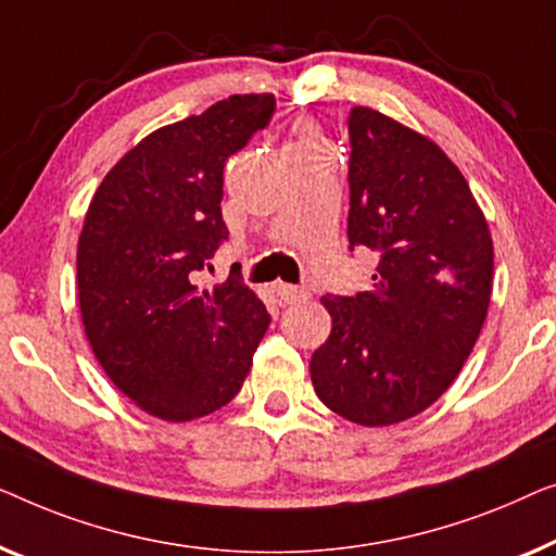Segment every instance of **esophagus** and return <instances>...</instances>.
<instances>
[{
    "instance_id": "esophagus-1",
    "label": "esophagus",
    "mask_w": 556,
    "mask_h": 556,
    "mask_svg": "<svg viewBox=\"0 0 556 556\" xmlns=\"http://www.w3.org/2000/svg\"><path fill=\"white\" fill-rule=\"evenodd\" d=\"M277 292L281 300H285L287 304H302L309 300V292L304 287H294V285H279Z\"/></svg>"
}]
</instances>
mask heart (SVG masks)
<instances>
[{
    "label": "heart",
    "instance_id": "heart-1",
    "mask_svg": "<svg viewBox=\"0 0 556 556\" xmlns=\"http://www.w3.org/2000/svg\"><path fill=\"white\" fill-rule=\"evenodd\" d=\"M315 146H317V143H315V140H309V138H307V140H302V143H300V146H296V148H315Z\"/></svg>",
    "mask_w": 556,
    "mask_h": 556
}]
</instances>
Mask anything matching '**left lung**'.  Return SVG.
Masks as SVG:
<instances>
[{
  "label": "left lung",
  "instance_id": "obj_1",
  "mask_svg": "<svg viewBox=\"0 0 556 556\" xmlns=\"http://www.w3.org/2000/svg\"><path fill=\"white\" fill-rule=\"evenodd\" d=\"M348 136L350 249H372L378 269L370 292L323 296L332 332L309 372L338 416L390 426L435 403L471 355L494 247L466 178L433 140L363 105Z\"/></svg>",
  "mask_w": 556,
  "mask_h": 556
}]
</instances>
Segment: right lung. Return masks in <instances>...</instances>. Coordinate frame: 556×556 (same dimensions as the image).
Masks as SVG:
<instances>
[{"mask_svg":"<svg viewBox=\"0 0 556 556\" xmlns=\"http://www.w3.org/2000/svg\"><path fill=\"white\" fill-rule=\"evenodd\" d=\"M277 100L231 96L151 132L115 163L85 214L77 294L92 353L138 408L163 420L208 416L244 386L271 323L241 277L199 289L229 239L224 166Z\"/></svg>","mask_w":556,"mask_h":556,"instance_id":"obj_1","label":"right lung"}]
</instances>
